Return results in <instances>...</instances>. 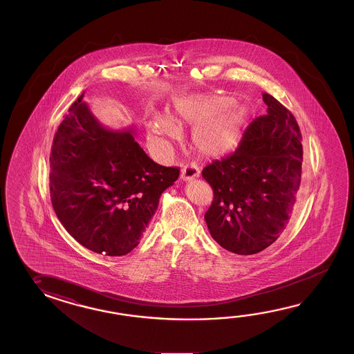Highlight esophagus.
<instances>
[{
  "mask_svg": "<svg viewBox=\"0 0 354 354\" xmlns=\"http://www.w3.org/2000/svg\"><path fill=\"white\" fill-rule=\"evenodd\" d=\"M199 174H201L199 166L196 165L195 162H190V164L183 166L180 171V178L183 180L190 181L195 179V178H198Z\"/></svg>",
  "mask_w": 354,
  "mask_h": 354,
  "instance_id": "esophagus-1",
  "label": "esophagus"
}]
</instances>
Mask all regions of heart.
Here are the masks:
<instances>
[{"label": "heart", "instance_id": "1", "mask_svg": "<svg viewBox=\"0 0 354 354\" xmlns=\"http://www.w3.org/2000/svg\"><path fill=\"white\" fill-rule=\"evenodd\" d=\"M228 95L192 94L174 102V113L183 122L193 124L192 142L204 156H223L239 146L248 111L239 107ZM146 127L158 141L175 138L179 126L170 115L155 112L146 121Z\"/></svg>", "mask_w": 354, "mask_h": 354}]
</instances>
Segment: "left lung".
<instances>
[{"mask_svg": "<svg viewBox=\"0 0 354 354\" xmlns=\"http://www.w3.org/2000/svg\"><path fill=\"white\" fill-rule=\"evenodd\" d=\"M267 115L247 127L237 150L203 169L214 198L204 219L230 252L254 254L272 245L303 198L301 132L295 117L271 94Z\"/></svg>", "mask_w": 354, "mask_h": 354, "instance_id": "obj_1", "label": "left lung"}]
</instances>
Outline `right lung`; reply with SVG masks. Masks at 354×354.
<instances>
[{"label":"right lung","mask_w":354,"mask_h":354,"mask_svg":"<svg viewBox=\"0 0 354 354\" xmlns=\"http://www.w3.org/2000/svg\"><path fill=\"white\" fill-rule=\"evenodd\" d=\"M83 97L69 107L53 140L51 204L80 245L106 256H123L140 243L160 195L180 170L150 159L132 129H106Z\"/></svg>","instance_id":"1"}]
</instances>
